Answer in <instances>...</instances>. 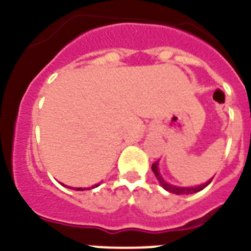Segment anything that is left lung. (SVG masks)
<instances>
[{
    "label": "left lung",
    "instance_id": "8db88e82",
    "mask_svg": "<svg viewBox=\"0 0 251 251\" xmlns=\"http://www.w3.org/2000/svg\"><path fill=\"white\" fill-rule=\"evenodd\" d=\"M152 171H153V174L156 175L157 179H158V182L161 183L162 187L165 188L166 191L171 192V194H175V195L195 194V192H199V191H201V190H203V188H205L206 186H207L208 183L212 181V178H211L210 181H208V182L203 183V185H200V186H195V187H178V186H174V185H171V183H167L165 179L162 178V176L159 175V171H158V161L154 162V163L152 165Z\"/></svg>",
    "mask_w": 251,
    "mask_h": 251
}]
</instances>
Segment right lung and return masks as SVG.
<instances>
[{
  "mask_svg": "<svg viewBox=\"0 0 251 251\" xmlns=\"http://www.w3.org/2000/svg\"><path fill=\"white\" fill-rule=\"evenodd\" d=\"M63 186H64V185H63ZM98 186H99V183H97V185L92 186V187H93V188H94V187H98ZM66 187H68V186H66ZM69 188H73V187H69ZM74 190H75V191H81V190H84V188H80V187H77V188H74ZM88 190H90V188H88Z\"/></svg>",
  "mask_w": 251,
  "mask_h": 251,
  "instance_id": "add662e5",
  "label": "right lung"
}]
</instances>
